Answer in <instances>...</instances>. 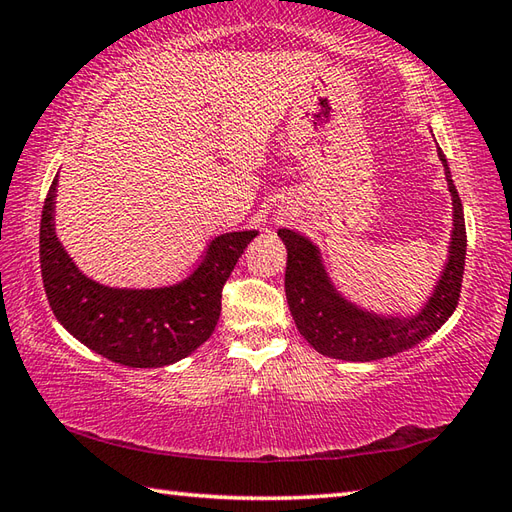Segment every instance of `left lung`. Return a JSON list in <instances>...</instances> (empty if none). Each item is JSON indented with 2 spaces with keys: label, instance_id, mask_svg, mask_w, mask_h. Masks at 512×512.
<instances>
[{
  "label": "left lung",
  "instance_id": "obj_1",
  "mask_svg": "<svg viewBox=\"0 0 512 512\" xmlns=\"http://www.w3.org/2000/svg\"><path fill=\"white\" fill-rule=\"evenodd\" d=\"M438 156L444 165V176L453 200V233L449 259L433 288L429 301L411 317H389L356 306L334 288L332 279L321 262L319 246L306 235L290 228H279L277 235L288 250L286 264V299L292 319L314 350L323 356L341 361L369 363L378 358L405 352L420 341L429 339L449 321L460 299L464 257H466V226L458 189H455L449 162L442 149Z\"/></svg>",
  "mask_w": 512,
  "mask_h": 512
}]
</instances>
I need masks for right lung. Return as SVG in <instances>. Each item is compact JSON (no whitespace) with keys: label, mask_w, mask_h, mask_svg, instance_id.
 Listing matches in <instances>:
<instances>
[{"label":"right lung","mask_w":512,"mask_h":512,"mask_svg":"<svg viewBox=\"0 0 512 512\" xmlns=\"http://www.w3.org/2000/svg\"><path fill=\"white\" fill-rule=\"evenodd\" d=\"M59 176L43 202L41 277L54 317L74 339L118 365L165 367L187 358L213 334L222 288L257 231L217 235L200 266L173 286L110 288L83 275L54 233Z\"/></svg>","instance_id":"obj_1"}]
</instances>
